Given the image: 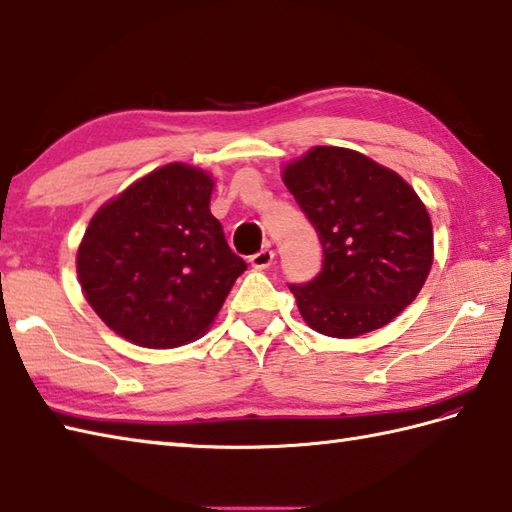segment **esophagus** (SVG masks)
<instances>
[{
	"instance_id": "esophagus-1",
	"label": "esophagus",
	"mask_w": 512,
	"mask_h": 512,
	"mask_svg": "<svg viewBox=\"0 0 512 512\" xmlns=\"http://www.w3.org/2000/svg\"><path fill=\"white\" fill-rule=\"evenodd\" d=\"M273 259H275V250L273 248H262L259 253L250 257V266L257 268V270H264V268L273 264Z\"/></svg>"
}]
</instances>
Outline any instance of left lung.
<instances>
[{"instance_id": "left-lung-1", "label": "left lung", "mask_w": 512, "mask_h": 512, "mask_svg": "<svg viewBox=\"0 0 512 512\" xmlns=\"http://www.w3.org/2000/svg\"><path fill=\"white\" fill-rule=\"evenodd\" d=\"M284 182L323 246V268L290 284L312 330L354 339L383 328L418 297L433 264L424 204L396 171L358 151L314 147Z\"/></svg>"}]
</instances>
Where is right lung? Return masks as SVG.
<instances>
[{
    "mask_svg": "<svg viewBox=\"0 0 512 512\" xmlns=\"http://www.w3.org/2000/svg\"><path fill=\"white\" fill-rule=\"evenodd\" d=\"M209 173L171 162L101 206L76 255L94 312L151 350L209 330L246 262L226 244L209 204Z\"/></svg>",
    "mask_w": 512,
    "mask_h": 512,
    "instance_id": "right-lung-1",
    "label": "right lung"
}]
</instances>
